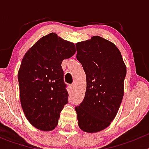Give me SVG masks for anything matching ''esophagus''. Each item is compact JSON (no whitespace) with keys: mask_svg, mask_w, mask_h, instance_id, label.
Masks as SVG:
<instances>
[{"mask_svg":"<svg viewBox=\"0 0 149 149\" xmlns=\"http://www.w3.org/2000/svg\"><path fill=\"white\" fill-rule=\"evenodd\" d=\"M70 88H71V90H72V92H73V91L74 90V88H75V86H74V84H72V85H71V86H70Z\"/></svg>","mask_w":149,"mask_h":149,"instance_id":"esophagus-1","label":"esophagus"}]
</instances>
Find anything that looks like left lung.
<instances>
[{
  "instance_id": "left-lung-1",
  "label": "left lung",
  "mask_w": 149,
  "mask_h": 149,
  "mask_svg": "<svg viewBox=\"0 0 149 149\" xmlns=\"http://www.w3.org/2000/svg\"><path fill=\"white\" fill-rule=\"evenodd\" d=\"M76 49L86 76L85 97L75 107L77 124L84 132H99L110 125L119 111L126 65L116 45L98 36L77 42Z\"/></svg>"
}]
</instances>
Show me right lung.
<instances>
[{
	"mask_svg": "<svg viewBox=\"0 0 149 149\" xmlns=\"http://www.w3.org/2000/svg\"><path fill=\"white\" fill-rule=\"evenodd\" d=\"M75 52L74 43L51 33L40 38L22 59L18 72L21 105L29 122L40 131L54 130L68 103L61 64Z\"/></svg>",
	"mask_w": 149,
	"mask_h": 149,
	"instance_id": "right-lung-1",
	"label": "right lung"
}]
</instances>
